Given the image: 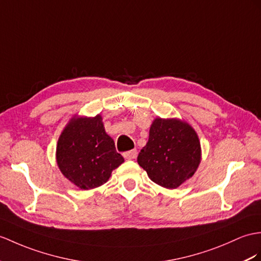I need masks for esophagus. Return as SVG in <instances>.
Wrapping results in <instances>:
<instances>
[{"instance_id": "esophagus-1", "label": "esophagus", "mask_w": 261, "mask_h": 261, "mask_svg": "<svg viewBox=\"0 0 261 261\" xmlns=\"http://www.w3.org/2000/svg\"><path fill=\"white\" fill-rule=\"evenodd\" d=\"M123 156L125 158H127V160H134V158H136V156H137V150L132 149V150H128V151H125Z\"/></svg>"}]
</instances>
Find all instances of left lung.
<instances>
[{"mask_svg": "<svg viewBox=\"0 0 261 261\" xmlns=\"http://www.w3.org/2000/svg\"><path fill=\"white\" fill-rule=\"evenodd\" d=\"M200 156L199 139L192 126L176 118H156L137 162L152 181L174 189L195 174Z\"/></svg>", "mask_w": 261, "mask_h": 261, "instance_id": "obj_1", "label": "left lung"}]
</instances>
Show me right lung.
Here are the masks:
<instances>
[{
  "instance_id": "add662e5",
  "label": "right lung",
  "mask_w": 261,
  "mask_h": 261,
  "mask_svg": "<svg viewBox=\"0 0 261 261\" xmlns=\"http://www.w3.org/2000/svg\"><path fill=\"white\" fill-rule=\"evenodd\" d=\"M57 165L68 180L88 190L103 185L124 162L113 139L106 134L101 116L73 118L56 147Z\"/></svg>"
}]
</instances>
